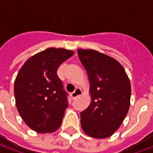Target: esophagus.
I'll use <instances>...</instances> for the list:
<instances>
[{
    "label": "esophagus",
    "instance_id": "obj_1",
    "mask_svg": "<svg viewBox=\"0 0 153 153\" xmlns=\"http://www.w3.org/2000/svg\"><path fill=\"white\" fill-rule=\"evenodd\" d=\"M82 94V90L80 89V88H76V89L74 90V92L70 94V97H71V98L72 99H74V98H76L77 97L80 96Z\"/></svg>",
    "mask_w": 153,
    "mask_h": 153
}]
</instances>
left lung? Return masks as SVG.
Masks as SVG:
<instances>
[{
    "label": "left lung",
    "instance_id": "8db88e82",
    "mask_svg": "<svg viewBox=\"0 0 153 153\" xmlns=\"http://www.w3.org/2000/svg\"><path fill=\"white\" fill-rule=\"evenodd\" d=\"M78 55L90 81L92 101L80 113L84 133L108 138L125 120L130 105L131 86L127 74L112 57L94 50L79 49Z\"/></svg>",
    "mask_w": 153,
    "mask_h": 153
}]
</instances>
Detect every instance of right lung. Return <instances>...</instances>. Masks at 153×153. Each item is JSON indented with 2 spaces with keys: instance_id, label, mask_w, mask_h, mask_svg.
Wrapping results in <instances>:
<instances>
[{
  "instance_id": "1",
  "label": "right lung",
  "mask_w": 153,
  "mask_h": 153,
  "mask_svg": "<svg viewBox=\"0 0 153 153\" xmlns=\"http://www.w3.org/2000/svg\"><path fill=\"white\" fill-rule=\"evenodd\" d=\"M73 51L47 48L30 57L15 81L16 107L29 128L38 133H51L61 125L68 104V93L56 71Z\"/></svg>"
}]
</instances>
